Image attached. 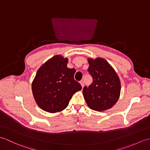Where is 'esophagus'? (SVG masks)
Wrapping results in <instances>:
<instances>
[{
    "mask_svg": "<svg viewBox=\"0 0 150 150\" xmlns=\"http://www.w3.org/2000/svg\"><path fill=\"white\" fill-rule=\"evenodd\" d=\"M80 83H81V84L82 88H83V86H84V82H83V80H81V81H80Z\"/></svg>",
    "mask_w": 150,
    "mask_h": 150,
    "instance_id": "esophagus-1",
    "label": "esophagus"
}]
</instances>
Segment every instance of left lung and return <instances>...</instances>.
<instances>
[{"label":"left lung","instance_id":"left-lung-1","mask_svg":"<svg viewBox=\"0 0 150 150\" xmlns=\"http://www.w3.org/2000/svg\"><path fill=\"white\" fill-rule=\"evenodd\" d=\"M88 69L93 82L84 86L83 95L90 109L103 111L110 109L119 99L121 83L117 74L108 62L102 58L88 59Z\"/></svg>","mask_w":150,"mask_h":150}]
</instances>
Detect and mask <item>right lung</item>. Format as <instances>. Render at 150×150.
<instances>
[{"label": "right lung", "instance_id": "1", "mask_svg": "<svg viewBox=\"0 0 150 150\" xmlns=\"http://www.w3.org/2000/svg\"><path fill=\"white\" fill-rule=\"evenodd\" d=\"M68 59L55 55L39 68L32 83L33 93L41 109L54 113L64 110L75 93L82 89L76 81L75 68L67 67Z\"/></svg>", "mask_w": 150, "mask_h": 150}]
</instances>
